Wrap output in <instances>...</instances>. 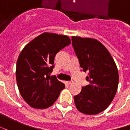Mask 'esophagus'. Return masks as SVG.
Returning a JSON list of instances; mask_svg holds the SVG:
<instances>
[{"mask_svg":"<svg viewBox=\"0 0 130 130\" xmlns=\"http://www.w3.org/2000/svg\"><path fill=\"white\" fill-rule=\"evenodd\" d=\"M73 83H74L73 81H69V82H68V84H69V85H72V84H73Z\"/></svg>","mask_w":130,"mask_h":130,"instance_id":"obj_1","label":"esophagus"}]
</instances>
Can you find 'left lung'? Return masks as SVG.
<instances>
[{"label":"left lung","mask_w":130,"mask_h":130,"mask_svg":"<svg viewBox=\"0 0 130 130\" xmlns=\"http://www.w3.org/2000/svg\"><path fill=\"white\" fill-rule=\"evenodd\" d=\"M72 45L82 71L88 73L89 85L74 96L77 110L85 114H97L110 105L117 91L118 72L107 49L91 38L72 37Z\"/></svg>","instance_id":"1"}]
</instances>
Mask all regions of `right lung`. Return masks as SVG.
I'll return each mask as SVG.
<instances>
[{"label": "right lung", "mask_w": 130, "mask_h": 130, "mask_svg": "<svg viewBox=\"0 0 130 130\" xmlns=\"http://www.w3.org/2000/svg\"><path fill=\"white\" fill-rule=\"evenodd\" d=\"M71 44L65 35L44 32L27 43L20 53L16 77L21 95L32 107L45 109L53 105L64 83L50 75L56 54Z\"/></svg>", "instance_id": "add662e5"}]
</instances>
